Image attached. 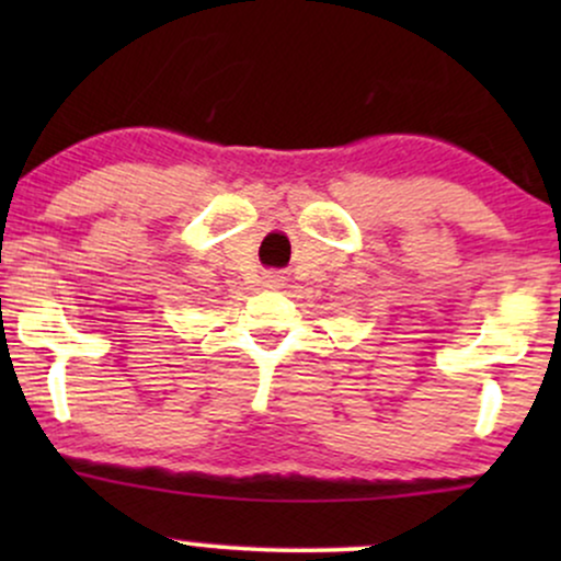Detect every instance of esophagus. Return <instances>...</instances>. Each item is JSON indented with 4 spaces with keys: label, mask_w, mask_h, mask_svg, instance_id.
<instances>
[{
    "label": "esophagus",
    "mask_w": 561,
    "mask_h": 561,
    "mask_svg": "<svg viewBox=\"0 0 561 561\" xmlns=\"http://www.w3.org/2000/svg\"><path fill=\"white\" fill-rule=\"evenodd\" d=\"M285 276H282L279 272H266L263 274V287L266 289H279V287H285Z\"/></svg>",
    "instance_id": "1"
}]
</instances>
